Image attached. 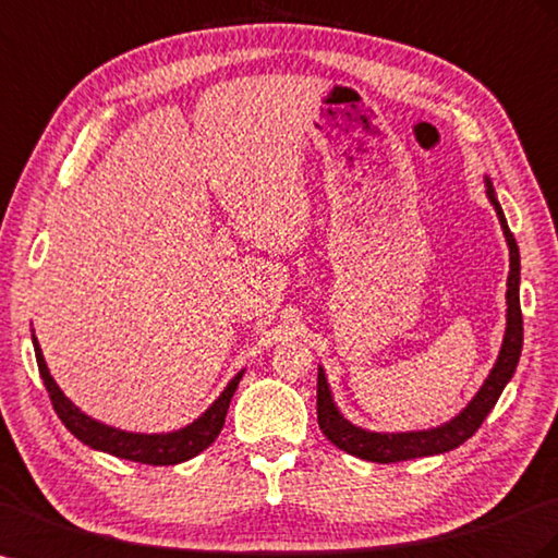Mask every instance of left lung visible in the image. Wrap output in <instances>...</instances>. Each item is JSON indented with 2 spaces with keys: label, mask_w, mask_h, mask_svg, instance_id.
<instances>
[{
  "label": "left lung",
  "mask_w": 558,
  "mask_h": 558,
  "mask_svg": "<svg viewBox=\"0 0 558 558\" xmlns=\"http://www.w3.org/2000/svg\"><path fill=\"white\" fill-rule=\"evenodd\" d=\"M484 183H486V197L493 204L495 214H498L500 228L505 232L507 246H509L507 328H505L500 354L495 359L488 378L478 387L474 399L466 403L456 417H450L448 423L439 427L417 429V432H371L364 427H356L338 411L333 395H330L326 373L319 366V375H316V420H319V427L326 434V439L333 446H338L340 450H344V453L368 460V462H380V464L448 453V450L464 444L481 427L486 415L493 411V405L498 403L502 389L511 380V375H514L519 356H521V344H523V319H521V303H519L521 255H519L514 234L509 232L502 206L498 197H495V190L488 175L484 178Z\"/></svg>",
  "instance_id": "obj_1"
}]
</instances>
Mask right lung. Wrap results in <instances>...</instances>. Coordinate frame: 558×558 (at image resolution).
Here are the masks:
<instances>
[{
	"label": "right lung",
	"instance_id": "add662e5",
	"mask_svg": "<svg viewBox=\"0 0 558 558\" xmlns=\"http://www.w3.org/2000/svg\"><path fill=\"white\" fill-rule=\"evenodd\" d=\"M33 344H35L39 375L44 385H47L53 411L58 413L60 420H63V425L88 448L102 450V453H110L114 458L143 462V464L163 466V464L185 462L194 456H199L202 450H206L210 444H214L225 425V415H228L236 385L244 375V371H239L228 383V387L220 391V397L210 403L197 420H192L190 425L173 432H161V434H141V432H126L112 425H105L100 420H94L92 415H86L82 409H77V405L63 395V389H60L51 378L47 361H44L41 348L35 338V330H33Z\"/></svg>",
	"mask_w": 558,
	"mask_h": 558
}]
</instances>
